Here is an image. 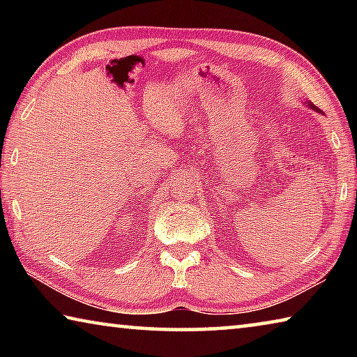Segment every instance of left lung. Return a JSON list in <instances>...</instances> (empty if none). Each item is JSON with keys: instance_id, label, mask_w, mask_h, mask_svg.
I'll return each mask as SVG.
<instances>
[{"instance_id": "obj_1", "label": "left lung", "mask_w": 357, "mask_h": 357, "mask_svg": "<svg viewBox=\"0 0 357 357\" xmlns=\"http://www.w3.org/2000/svg\"><path fill=\"white\" fill-rule=\"evenodd\" d=\"M305 104H307V105H309V107L312 108V110H315V112H318V113H323L321 110H319V108H318V107H315V105H313L310 100H307V102H305Z\"/></svg>"}]
</instances>
